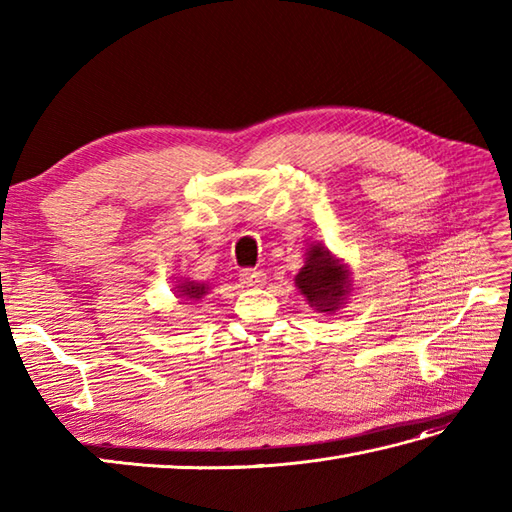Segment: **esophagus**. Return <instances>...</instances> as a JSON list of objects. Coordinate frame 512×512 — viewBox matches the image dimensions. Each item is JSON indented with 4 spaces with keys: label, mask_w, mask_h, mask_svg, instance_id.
I'll return each mask as SVG.
<instances>
[{
    "label": "esophagus",
    "mask_w": 512,
    "mask_h": 512,
    "mask_svg": "<svg viewBox=\"0 0 512 512\" xmlns=\"http://www.w3.org/2000/svg\"><path fill=\"white\" fill-rule=\"evenodd\" d=\"M239 279H242V284L246 288H262V286H266V281H268L264 270H244V273L239 275Z\"/></svg>",
    "instance_id": "obj_1"
}]
</instances>
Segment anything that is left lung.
Segmentation results:
<instances>
[{"label":"left lung","instance_id":"8db88e82","mask_svg":"<svg viewBox=\"0 0 512 512\" xmlns=\"http://www.w3.org/2000/svg\"><path fill=\"white\" fill-rule=\"evenodd\" d=\"M295 286L310 308L323 314H334L345 308L350 292L354 290V279L341 257H336L328 246L310 244L303 268L295 275Z\"/></svg>","mask_w":512,"mask_h":512}]
</instances>
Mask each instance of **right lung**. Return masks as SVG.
Listing matches in <instances>:
<instances>
[{"mask_svg": "<svg viewBox=\"0 0 512 512\" xmlns=\"http://www.w3.org/2000/svg\"><path fill=\"white\" fill-rule=\"evenodd\" d=\"M173 292H176V297L184 303H198L200 299L209 295V284H204V281H191L189 277H184L176 281Z\"/></svg>", "mask_w": 512, "mask_h": 512, "instance_id": "right-lung-1", "label": "right lung"}]
</instances>
